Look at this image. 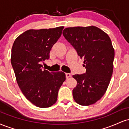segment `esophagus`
I'll use <instances>...</instances> for the list:
<instances>
[{
	"label": "esophagus",
	"instance_id": "esophagus-1",
	"mask_svg": "<svg viewBox=\"0 0 129 129\" xmlns=\"http://www.w3.org/2000/svg\"><path fill=\"white\" fill-rule=\"evenodd\" d=\"M66 76L67 78H70V77H71V74L69 73H66Z\"/></svg>",
	"mask_w": 129,
	"mask_h": 129
}]
</instances>
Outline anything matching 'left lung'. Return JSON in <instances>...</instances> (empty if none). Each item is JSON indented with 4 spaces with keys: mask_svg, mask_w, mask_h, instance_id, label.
<instances>
[{
    "mask_svg": "<svg viewBox=\"0 0 129 129\" xmlns=\"http://www.w3.org/2000/svg\"><path fill=\"white\" fill-rule=\"evenodd\" d=\"M63 36L83 58L85 73L75 75V102L81 106L96 103L106 93L113 70L115 51L110 38L94 26L66 28Z\"/></svg>",
    "mask_w": 129,
    "mask_h": 129,
    "instance_id": "8db88e82",
    "label": "left lung"
}]
</instances>
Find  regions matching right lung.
I'll use <instances>...</instances> for the list:
<instances>
[{"label":"right lung","instance_id":"obj_1","mask_svg":"<svg viewBox=\"0 0 129 129\" xmlns=\"http://www.w3.org/2000/svg\"><path fill=\"white\" fill-rule=\"evenodd\" d=\"M63 26L29 29L14 41L11 62L19 88L33 104L41 108L56 103L66 80L62 72L50 73L41 64L50 57L51 48L62 35Z\"/></svg>","mask_w":129,"mask_h":129}]
</instances>
